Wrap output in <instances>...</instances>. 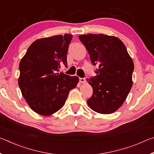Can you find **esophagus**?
I'll use <instances>...</instances> for the list:
<instances>
[{"label":"esophagus","instance_id":"obj_1","mask_svg":"<svg viewBox=\"0 0 154 154\" xmlns=\"http://www.w3.org/2000/svg\"><path fill=\"white\" fill-rule=\"evenodd\" d=\"M79 82L82 83H84L86 82V79H85V78H79Z\"/></svg>","mask_w":154,"mask_h":154}]
</instances>
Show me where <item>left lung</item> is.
<instances>
[{"label": "left lung", "instance_id": "8db88e82", "mask_svg": "<svg viewBox=\"0 0 154 154\" xmlns=\"http://www.w3.org/2000/svg\"><path fill=\"white\" fill-rule=\"evenodd\" d=\"M85 45L96 75L87 81L93 88L87 100L90 107L99 113H112L120 107L132 85L134 63L126 46L118 38L103 34L79 36Z\"/></svg>", "mask_w": 154, "mask_h": 154}]
</instances>
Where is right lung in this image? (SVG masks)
<instances>
[{
  "label": "right lung",
  "instance_id": "right-lung-1",
  "mask_svg": "<svg viewBox=\"0 0 154 154\" xmlns=\"http://www.w3.org/2000/svg\"><path fill=\"white\" fill-rule=\"evenodd\" d=\"M72 36L69 34L38 39L31 44L19 65L18 85L28 105L36 113L49 116L64 106L79 78L60 72L67 65Z\"/></svg>",
  "mask_w": 154,
  "mask_h": 154
}]
</instances>
